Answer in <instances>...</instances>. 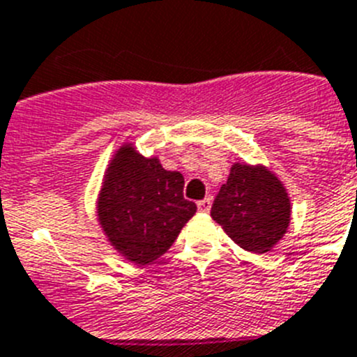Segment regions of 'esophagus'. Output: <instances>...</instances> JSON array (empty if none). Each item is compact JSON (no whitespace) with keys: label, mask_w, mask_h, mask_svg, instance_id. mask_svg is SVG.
<instances>
[{"label":"esophagus","mask_w":357,"mask_h":357,"mask_svg":"<svg viewBox=\"0 0 357 357\" xmlns=\"http://www.w3.org/2000/svg\"><path fill=\"white\" fill-rule=\"evenodd\" d=\"M211 209V198H204V200L198 202V211H202V213H209Z\"/></svg>","instance_id":"obj_1"}]
</instances>
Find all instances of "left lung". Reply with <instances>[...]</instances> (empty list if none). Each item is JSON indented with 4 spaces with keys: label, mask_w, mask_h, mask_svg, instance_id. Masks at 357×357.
Segmentation results:
<instances>
[{
    "label": "left lung",
    "mask_w": 357,
    "mask_h": 357,
    "mask_svg": "<svg viewBox=\"0 0 357 357\" xmlns=\"http://www.w3.org/2000/svg\"><path fill=\"white\" fill-rule=\"evenodd\" d=\"M229 238L254 254H264L289 225V200L275 175L263 166L234 164L211 207Z\"/></svg>",
    "instance_id": "left-lung-1"
}]
</instances>
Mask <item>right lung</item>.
<instances>
[{
    "mask_svg": "<svg viewBox=\"0 0 357 357\" xmlns=\"http://www.w3.org/2000/svg\"><path fill=\"white\" fill-rule=\"evenodd\" d=\"M197 213L184 198V176L166 172L159 160L144 159L123 146L107 169L98 218L109 241L127 259L153 263L173 245Z\"/></svg>",
    "mask_w": 357,
    "mask_h": 357,
    "instance_id": "obj_1",
    "label": "right lung"
}]
</instances>
